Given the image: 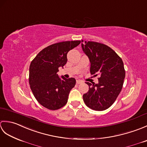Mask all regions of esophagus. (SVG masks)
<instances>
[{"label":"esophagus","mask_w":147,"mask_h":147,"mask_svg":"<svg viewBox=\"0 0 147 147\" xmlns=\"http://www.w3.org/2000/svg\"><path fill=\"white\" fill-rule=\"evenodd\" d=\"M83 83V82L82 81H81V80H76V83L77 84H81V83Z\"/></svg>","instance_id":"1"}]
</instances>
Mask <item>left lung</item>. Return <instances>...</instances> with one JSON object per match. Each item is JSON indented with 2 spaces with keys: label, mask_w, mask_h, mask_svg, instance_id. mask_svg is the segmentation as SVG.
<instances>
[{
  "label": "left lung",
  "mask_w": 147,
  "mask_h": 147,
  "mask_svg": "<svg viewBox=\"0 0 147 147\" xmlns=\"http://www.w3.org/2000/svg\"><path fill=\"white\" fill-rule=\"evenodd\" d=\"M82 47L90 62V73L99 76L98 83H86L88 92L83 96L84 102L95 111H104L116 100L125 78L123 60L111 48L103 43L82 40Z\"/></svg>",
  "instance_id": "left-lung-1"
}]
</instances>
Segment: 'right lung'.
<instances>
[{"label": "right lung", "mask_w": 147, "mask_h": 147, "mask_svg": "<svg viewBox=\"0 0 147 147\" xmlns=\"http://www.w3.org/2000/svg\"><path fill=\"white\" fill-rule=\"evenodd\" d=\"M81 41H67L47 47L32 61L29 69L30 88L36 100L50 110H57L67 102L69 93L75 86L73 78L66 79L57 74L59 67L66 64L68 52Z\"/></svg>", "instance_id": "obj_1"}]
</instances>
